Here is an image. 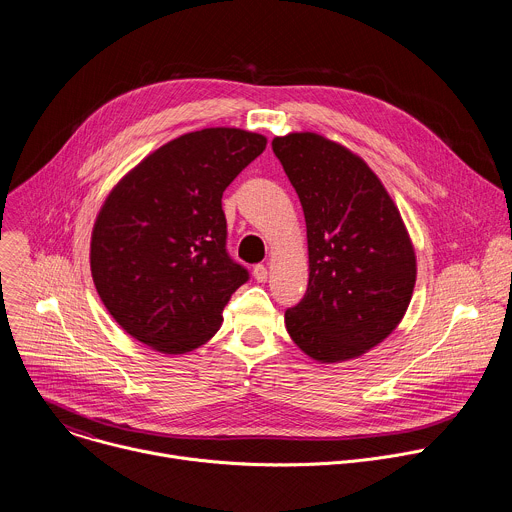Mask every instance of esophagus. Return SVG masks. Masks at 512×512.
I'll use <instances>...</instances> for the list:
<instances>
[{
    "instance_id": "1",
    "label": "esophagus",
    "mask_w": 512,
    "mask_h": 512,
    "mask_svg": "<svg viewBox=\"0 0 512 512\" xmlns=\"http://www.w3.org/2000/svg\"><path fill=\"white\" fill-rule=\"evenodd\" d=\"M253 277L257 279V281H267V267L265 265H255L253 267Z\"/></svg>"
}]
</instances>
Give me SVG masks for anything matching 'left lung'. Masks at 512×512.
Here are the masks:
<instances>
[{
    "label": "left lung",
    "instance_id": "8db88e82",
    "mask_svg": "<svg viewBox=\"0 0 512 512\" xmlns=\"http://www.w3.org/2000/svg\"><path fill=\"white\" fill-rule=\"evenodd\" d=\"M306 216L310 279L285 328L320 362L356 358L401 322L415 285V251L375 172L318 133L271 141Z\"/></svg>",
    "mask_w": 512,
    "mask_h": 512
}]
</instances>
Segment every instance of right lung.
<instances>
[{
    "label": "right lung",
    "instance_id": "add662e5",
    "mask_svg": "<svg viewBox=\"0 0 512 512\" xmlns=\"http://www.w3.org/2000/svg\"><path fill=\"white\" fill-rule=\"evenodd\" d=\"M267 139L235 127L180 135L107 196L91 237L99 298L135 340L166 354L198 348L249 271L227 251L223 192Z\"/></svg>",
    "mask_w": 512,
    "mask_h": 512
}]
</instances>
